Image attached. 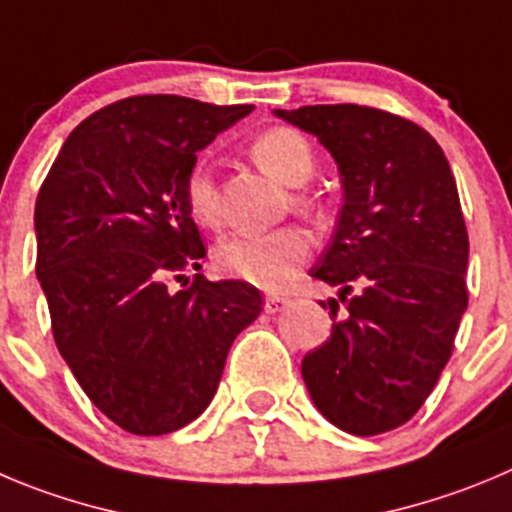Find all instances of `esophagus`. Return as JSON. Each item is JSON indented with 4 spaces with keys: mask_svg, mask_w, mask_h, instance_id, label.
I'll return each mask as SVG.
<instances>
[{
    "mask_svg": "<svg viewBox=\"0 0 512 512\" xmlns=\"http://www.w3.org/2000/svg\"><path fill=\"white\" fill-rule=\"evenodd\" d=\"M288 303H290V300L283 298V295H267L265 310H267V313H278V310H283Z\"/></svg>",
    "mask_w": 512,
    "mask_h": 512,
    "instance_id": "obj_1",
    "label": "esophagus"
}]
</instances>
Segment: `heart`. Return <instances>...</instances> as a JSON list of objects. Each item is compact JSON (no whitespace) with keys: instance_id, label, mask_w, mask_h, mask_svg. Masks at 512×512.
<instances>
[{"instance_id":"obj_1","label":"heart","mask_w":512,"mask_h":512,"mask_svg":"<svg viewBox=\"0 0 512 512\" xmlns=\"http://www.w3.org/2000/svg\"><path fill=\"white\" fill-rule=\"evenodd\" d=\"M252 159L262 171L280 184L303 186L315 174V154L308 138L288 126H275L255 136L250 146ZM184 202L191 219L202 227L219 222V199L212 169L207 161H197L184 179ZM298 207H310L308 197H295ZM310 250L308 234L300 227H280L262 234H229L214 250V260L224 272L247 280L265 290L288 285L295 270L305 262Z\"/></svg>"}]
</instances>
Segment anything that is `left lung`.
<instances>
[{"label":"left lung","mask_w":512,"mask_h":512,"mask_svg":"<svg viewBox=\"0 0 512 512\" xmlns=\"http://www.w3.org/2000/svg\"><path fill=\"white\" fill-rule=\"evenodd\" d=\"M275 113L318 136L343 179L336 234L310 270L341 285L323 303L331 338L300 371L328 422L374 437L419 412L455 348L470 255L455 176L422 126L389 111L336 103Z\"/></svg>","instance_id":"8db88e82"}]
</instances>
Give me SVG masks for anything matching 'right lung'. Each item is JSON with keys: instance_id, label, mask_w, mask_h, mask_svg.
<instances>
[{"instance_id": "obj_1", "label": "right lung", "mask_w": 512, "mask_h": 512, "mask_svg": "<svg viewBox=\"0 0 512 512\" xmlns=\"http://www.w3.org/2000/svg\"><path fill=\"white\" fill-rule=\"evenodd\" d=\"M255 105L133 95L62 143L35 204L37 280L57 351L95 407L131 434L186 427L209 407L260 290L204 275L207 247L184 202L197 151Z\"/></svg>"}]
</instances>
